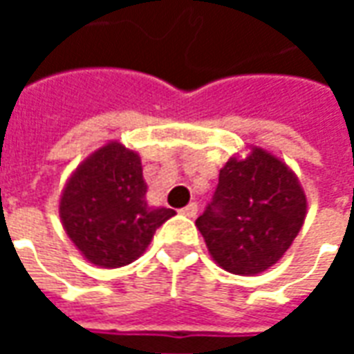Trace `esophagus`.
Segmentation results:
<instances>
[{"instance_id":"34e87169","label":"esophagus","mask_w":354,"mask_h":354,"mask_svg":"<svg viewBox=\"0 0 354 354\" xmlns=\"http://www.w3.org/2000/svg\"><path fill=\"white\" fill-rule=\"evenodd\" d=\"M180 212H182L184 216H187V218H195L197 212H199V207H197V203H189V205L182 208Z\"/></svg>"}]
</instances>
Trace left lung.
I'll use <instances>...</instances> for the list:
<instances>
[{"label": "left lung", "instance_id": "obj_1", "mask_svg": "<svg viewBox=\"0 0 354 354\" xmlns=\"http://www.w3.org/2000/svg\"><path fill=\"white\" fill-rule=\"evenodd\" d=\"M307 197L296 172L263 147L231 157L197 230L212 260L233 274L263 273L281 260L304 225Z\"/></svg>", "mask_w": 354, "mask_h": 354}]
</instances>
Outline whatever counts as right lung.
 Instances as JSON below:
<instances>
[{
	"label": "right lung",
	"mask_w": 354,
	"mask_h": 354,
	"mask_svg": "<svg viewBox=\"0 0 354 354\" xmlns=\"http://www.w3.org/2000/svg\"><path fill=\"white\" fill-rule=\"evenodd\" d=\"M146 193L140 155L117 140L98 147L73 170L58 212L85 260L115 269L146 252L157 227L176 214L172 208L149 207Z\"/></svg>",
	"instance_id": "1"
}]
</instances>
